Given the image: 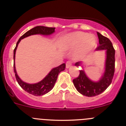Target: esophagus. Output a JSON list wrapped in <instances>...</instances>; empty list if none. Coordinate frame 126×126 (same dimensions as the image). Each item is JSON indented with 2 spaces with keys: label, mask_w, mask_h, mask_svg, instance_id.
<instances>
[{
  "label": "esophagus",
  "mask_w": 126,
  "mask_h": 126,
  "mask_svg": "<svg viewBox=\"0 0 126 126\" xmlns=\"http://www.w3.org/2000/svg\"><path fill=\"white\" fill-rule=\"evenodd\" d=\"M71 64H72V63H71L70 61H68V62H66V68H70Z\"/></svg>",
  "instance_id": "34e87169"
}]
</instances>
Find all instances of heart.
Listing matches in <instances>:
<instances>
[{"mask_svg": "<svg viewBox=\"0 0 126 126\" xmlns=\"http://www.w3.org/2000/svg\"><path fill=\"white\" fill-rule=\"evenodd\" d=\"M97 43V39L93 35H88L84 32H75L69 34L64 39V46L74 48L80 44L74 54V57L78 59L92 50Z\"/></svg>", "mask_w": 126, "mask_h": 126, "instance_id": "heart-1", "label": "heart"}]
</instances>
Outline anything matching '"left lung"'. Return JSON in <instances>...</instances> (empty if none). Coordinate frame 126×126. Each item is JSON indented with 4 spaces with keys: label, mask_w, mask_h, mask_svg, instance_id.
<instances>
[{
    "label": "left lung",
    "mask_w": 126,
    "mask_h": 126,
    "mask_svg": "<svg viewBox=\"0 0 126 126\" xmlns=\"http://www.w3.org/2000/svg\"><path fill=\"white\" fill-rule=\"evenodd\" d=\"M99 45L96 50H106L105 72L98 82L90 80L86 75L84 70L80 71V74L73 80V83L77 91L82 94L88 97L97 96L104 92L112 82L115 72V50L113 44L108 38L97 32ZM75 65L79 66L80 62H77Z\"/></svg>",
    "instance_id": "8db88e82"
}]
</instances>
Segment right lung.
I'll return each mask as SVG.
<instances>
[{"label":"right lung","instance_id":"add662e5","mask_svg":"<svg viewBox=\"0 0 126 126\" xmlns=\"http://www.w3.org/2000/svg\"><path fill=\"white\" fill-rule=\"evenodd\" d=\"M55 28L54 27L36 26L35 27L33 28V29H30V30L27 32L25 33H24L19 39L18 41L16 43V47L14 49V71H15L16 80L18 82L20 87L22 88L23 90H25L27 93H29L34 95V96H42V95H44L45 94L47 93L48 92H49L55 85V83L56 81H57V77H58L60 72L64 71V69H65L66 64L65 63H63L61 65L53 68L49 72V73L40 82H38L36 83H33V84L27 83L26 82H23L19 78L18 75L17 74V72H16L15 64V54H16V49H17L18 44L21 41V39L24 38H26L27 36H30V35H36V34H40V35H50L55 32Z\"/></svg>","mask_w":126,"mask_h":126}]
</instances>
